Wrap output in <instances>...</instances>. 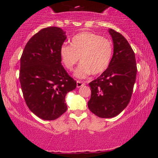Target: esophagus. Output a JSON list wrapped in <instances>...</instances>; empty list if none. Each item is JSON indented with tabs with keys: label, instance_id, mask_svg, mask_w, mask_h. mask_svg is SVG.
<instances>
[{
	"label": "esophagus",
	"instance_id": "obj_1",
	"mask_svg": "<svg viewBox=\"0 0 158 158\" xmlns=\"http://www.w3.org/2000/svg\"><path fill=\"white\" fill-rule=\"evenodd\" d=\"M84 85H85V83H83V82L80 81H77V88H80Z\"/></svg>",
	"mask_w": 158,
	"mask_h": 158
}]
</instances>
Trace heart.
I'll return each instance as SVG.
<instances>
[{
    "label": "heart",
    "instance_id": "heart-1",
    "mask_svg": "<svg viewBox=\"0 0 158 158\" xmlns=\"http://www.w3.org/2000/svg\"><path fill=\"white\" fill-rule=\"evenodd\" d=\"M60 55L64 67L72 70L81 60L75 71V76L85 78L92 73L98 75L109 68L113 55V46L107 39L90 32H83L74 36L70 46L63 44Z\"/></svg>",
    "mask_w": 158,
    "mask_h": 158
}]
</instances>
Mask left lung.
<instances>
[{
	"mask_svg": "<svg viewBox=\"0 0 158 158\" xmlns=\"http://www.w3.org/2000/svg\"><path fill=\"white\" fill-rule=\"evenodd\" d=\"M114 54L109 68L90 82V111L101 118H113L129 104L137 75L135 55L127 40L120 33L109 29Z\"/></svg>",
	"mask_w": 158,
	"mask_h": 158,
	"instance_id": "1",
	"label": "left lung"
}]
</instances>
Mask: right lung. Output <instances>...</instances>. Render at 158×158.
<instances>
[{"label": "right lung", "instance_id": "1", "mask_svg": "<svg viewBox=\"0 0 158 158\" xmlns=\"http://www.w3.org/2000/svg\"><path fill=\"white\" fill-rule=\"evenodd\" d=\"M67 36L59 27L44 28L26 44L19 80L30 111L43 120H55L67 111L65 96L76 81L68 74L60 55Z\"/></svg>", "mask_w": 158, "mask_h": 158}]
</instances>
